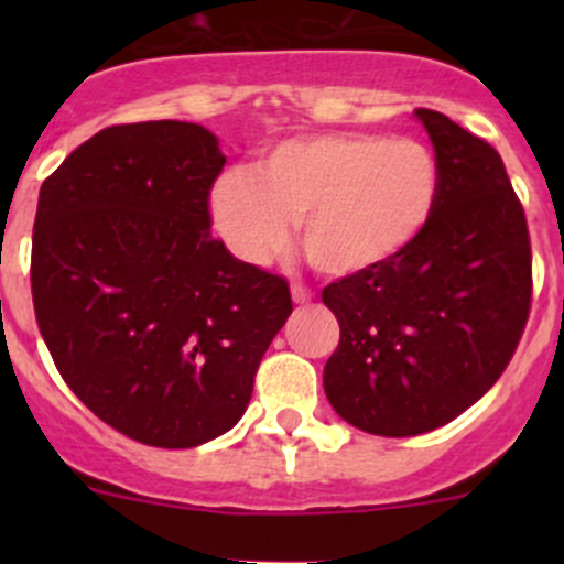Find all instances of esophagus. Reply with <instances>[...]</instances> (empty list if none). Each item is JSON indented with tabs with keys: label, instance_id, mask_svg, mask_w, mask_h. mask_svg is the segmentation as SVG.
<instances>
[{
	"label": "esophagus",
	"instance_id": "1",
	"mask_svg": "<svg viewBox=\"0 0 564 564\" xmlns=\"http://www.w3.org/2000/svg\"><path fill=\"white\" fill-rule=\"evenodd\" d=\"M292 300L297 305H308L311 300H314V294H311L305 286H300V283H294V286H292Z\"/></svg>",
	"mask_w": 564,
	"mask_h": 564
}]
</instances>
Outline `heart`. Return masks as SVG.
<instances>
[{
	"instance_id": "obj_1",
	"label": "heart",
	"mask_w": 564,
	"mask_h": 564,
	"mask_svg": "<svg viewBox=\"0 0 564 564\" xmlns=\"http://www.w3.org/2000/svg\"><path fill=\"white\" fill-rule=\"evenodd\" d=\"M440 198L434 152L414 139L316 133L278 141L253 174L226 172L209 193V215L226 248L267 264L297 240L318 275L355 278L414 246Z\"/></svg>"
}]
</instances>
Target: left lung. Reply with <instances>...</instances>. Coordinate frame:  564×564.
<instances>
[{"instance_id":"1","label":"left lung","mask_w":564,"mask_h":564,"mask_svg":"<svg viewBox=\"0 0 564 564\" xmlns=\"http://www.w3.org/2000/svg\"><path fill=\"white\" fill-rule=\"evenodd\" d=\"M440 198L414 246L324 286L340 324L324 392L355 429L417 436L456 420L508 368L529 316L524 207L499 152L451 117L417 108Z\"/></svg>"}]
</instances>
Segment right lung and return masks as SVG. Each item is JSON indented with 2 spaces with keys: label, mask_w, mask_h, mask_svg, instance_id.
I'll list each match as a JSON object with an SVG mask.
<instances>
[{
  "label": "right lung",
  "mask_w": 564,
  "mask_h": 564,
  "mask_svg": "<svg viewBox=\"0 0 564 564\" xmlns=\"http://www.w3.org/2000/svg\"><path fill=\"white\" fill-rule=\"evenodd\" d=\"M224 163L202 124H113L40 187V335L84 406L152 447L182 451L235 429L292 314L289 283L209 231Z\"/></svg>",
  "instance_id": "1"
}]
</instances>
